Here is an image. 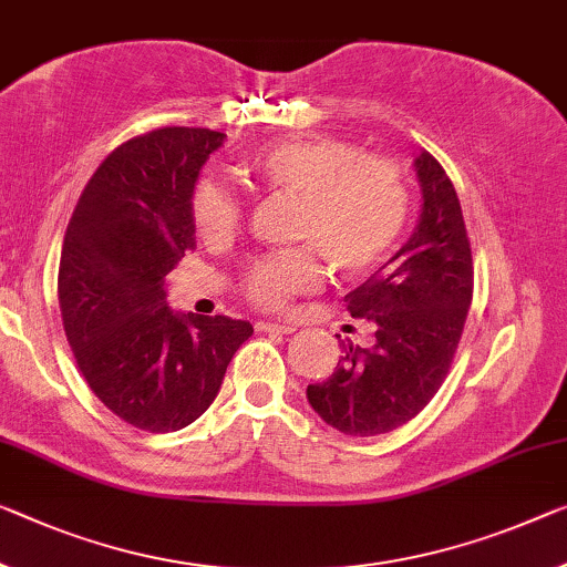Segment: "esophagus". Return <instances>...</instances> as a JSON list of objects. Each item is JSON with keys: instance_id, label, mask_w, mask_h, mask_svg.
<instances>
[{"instance_id": "1", "label": "esophagus", "mask_w": 567, "mask_h": 567, "mask_svg": "<svg viewBox=\"0 0 567 567\" xmlns=\"http://www.w3.org/2000/svg\"><path fill=\"white\" fill-rule=\"evenodd\" d=\"M258 332H271V334H291L296 332V327L291 324V321H258L256 324Z\"/></svg>"}]
</instances>
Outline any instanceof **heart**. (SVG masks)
Instances as JSON below:
<instances>
[{"label": "heart", "mask_w": 567, "mask_h": 567, "mask_svg": "<svg viewBox=\"0 0 567 567\" xmlns=\"http://www.w3.org/2000/svg\"><path fill=\"white\" fill-rule=\"evenodd\" d=\"M243 172L268 193L299 199L296 240L311 243L342 276H362L395 248L408 220V187L395 162L362 156L339 136H291L258 146ZM240 199L215 179H199L193 223L203 238H228L240 223ZM321 266L311 248L264 256L243 274V293L260 309L289 307L293 296L313 291Z\"/></svg>", "instance_id": "obj_1"}]
</instances>
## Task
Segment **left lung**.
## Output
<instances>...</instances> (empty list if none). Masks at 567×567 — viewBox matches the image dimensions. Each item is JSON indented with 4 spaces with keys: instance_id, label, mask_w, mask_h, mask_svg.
<instances>
[{
    "instance_id": "1",
    "label": "left lung",
    "mask_w": 567,
    "mask_h": 567,
    "mask_svg": "<svg viewBox=\"0 0 567 567\" xmlns=\"http://www.w3.org/2000/svg\"><path fill=\"white\" fill-rule=\"evenodd\" d=\"M423 205L411 238L380 271L344 296L374 324L370 350L342 342L334 372L307 388L321 421L347 435H378L415 417L454 362L474 293L472 243L449 174L415 156Z\"/></svg>"
}]
</instances>
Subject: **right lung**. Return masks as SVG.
Wrapping results in <instances>:
<instances>
[{"mask_svg":"<svg viewBox=\"0 0 567 567\" xmlns=\"http://www.w3.org/2000/svg\"><path fill=\"white\" fill-rule=\"evenodd\" d=\"M225 134L164 126L113 150L78 197L58 271L65 337L85 382L150 433L197 421L250 321L167 307L164 278L195 248L193 193Z\"/></svg>","mask_w":567,"mask_h":567,"instance_id":"1","label":"right lung"}]
</instances>
